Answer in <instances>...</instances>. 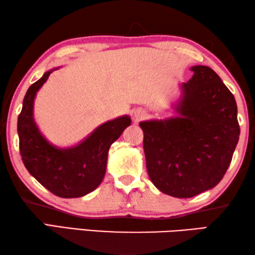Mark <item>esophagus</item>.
<instances>
[{"label":"esophagus","instance_id":"esophagus-1","mask_svg":"<svg viewBox=\"0 0 255 255\" xmlns=\"http://www.w3.org/2000/svg\"><path fill=\"white\" fill-rule=\"evenodd\" d=\"M145 115H146V111L143 110V109H137V110L135 111V118H136L137 120L144 118Z\"/></svg>","mask_w":255,"mask_h":255}]
</instances>
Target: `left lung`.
<instances>
[{"mask_svg":"<svg viewBox=\"0 0 255 255\" xmlns=\"http://www.w3.org/2000/svg\"><path fill=\"white\" fill-rule=\"evenodd\" d=\"M191 71L181 84L178 117L139 124L149 179L175 198H191L221 182L240 137L232 92L210 67Z\"/></svg>","mask_w":255,"mask_h":255,"instance_id":"1","label":"left lung"}]
</instances>
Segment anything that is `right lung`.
Listing matches in <instances>:
<instances>
[{"mask_svg":"<svg viewBox=\"0 0 255 255\" xmlns=\"http://www.w3.org/2000/svg\"><path fill=\"white\" fill-rule=\"evenodd\" d=\"M53 71L46 72L24 96L18 118L20 154L29 173L51 193L60 198L83 197L102 182L110 146L131 120L129 116L118 117L102 124L76 146L56 147L33 120L34 97Z\"/></svg>","mask_w":255,"mask_h":255,"instance_id":"obj_1","label":"right lung"}]
</instances>
